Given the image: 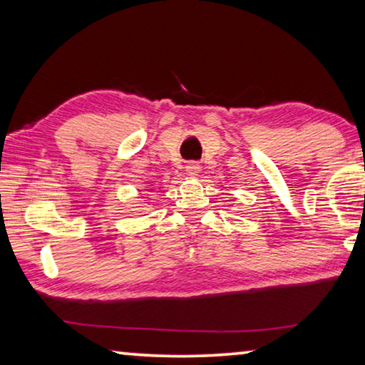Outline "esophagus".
Segmentation results:
<instances>
[{"label":"esophagus","instance_id":"obj_1","mask_svg":"<svg viewBox=\"0 0 365 365\" xmlns=\"http://www.w3.org/2000/svg\"><path fill=\"white\" fill-rule=\"evenodd\" d=\"M185 170H187V175L190 177H196L201 170V167L198 162H188L187 165H185Z\"/></svg>","mask_w":365,"mask_h":365}]
</instances>
